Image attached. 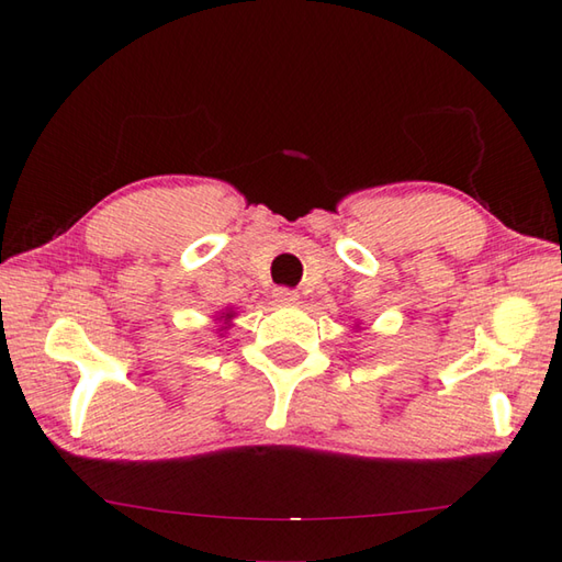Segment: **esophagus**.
<instances>
[{"mask_svg": "<svg viewBox=\"0 0 562 562\" xmlns=\"http://www.w3.org/2000/svg\"><path fill=\"white\" fill-rule=\"evenodd\" d=\"M300 300V294L294 292V290H288V288H278L274 290V302H280V304H294Z\"/></svg>", "mask_w": 562, "mask_h": 562, "instance_id": "esophagus-1", "label": "esophagus"}]
</instances>
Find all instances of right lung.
I'll use <instances>...</instances> for the list:
<instances>
[{
    "label": "right lung",
    "instance_id": "add662e5",
    "mask_svg": "<svg viewBox=\"0 0 562 562\" xmlns=\"http://www.w3.org/2000/svg\"><path fill=\"white\" fill-rule=\"evenodd\" d=\"M235 317V312L233 310H227V312H223V315L221 317H217V319H223V325L225 327H221V329H227V322H231Z\"/></svg>",
    "mask_w": 562,
    "mask_h": 562
}]
</instances>
